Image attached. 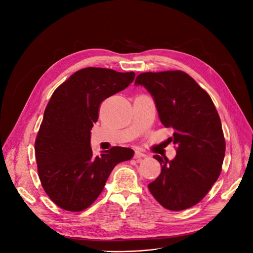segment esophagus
Here are the masks:
<instances>
[{
    "label": "esophagus",
    "mask_w": 253,
    "mask_h": 253,
    "mask_svg": "<svg viewBox=\"0 0 253 253\" xmlns=\"http://www.w3.org/2000/svg\"><path fill=\"white\" fill-rule=\"evenodd\" d=\"M147 155L145 154H143L142 152H140V151H135V153H134V159H141V158H143V157H145Z\"/></svg>",
    "instance_id": "esophagus-1"
}]
</instances>
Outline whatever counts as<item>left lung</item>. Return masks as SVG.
Instances as JSON below:
<instances>
[{
  "label": "left lung",
  "instance_id": "8db88e82",
  "mask_svg": "<svg viewBox=\"0 0 253 253\" xmlns=\"http://www.w3.org/2000/svg\"><path fill=\"white\" fill-rule=\"evenodd\" d=\"M135 85L151 93L161 123L174 131L170 139L177 147L171 161L154 156L162 169L149 190L168 210L188 209L207 195L221 172L225 140L214 103L181 71L142 73Z\"/></svg>",
  "mask_w": 253,
  "mask_h": 253
}]
</instances>
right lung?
Wrapping results in <instances>:
<instances>
[{
    "mask_svg": "<svg viewBox=\"0 0 253 253\" xmlns=\"http://www.w3.org/2000/svg\"><path fill=\"white\" fill-rule=\"evenodd\" d=\"M135 74L86 68L55 89L46 106L35 141L39 178L58 207L79 212L102 192L114 167L133 157L128 148L113 147L94 156L90 130L97 122L101 102L124 90Z\"/></svg>",
    "mask_w": 253,
    "mask_h": 253,
    "instance_id": "1",
    "label": "right lung"
}]
</instances>
